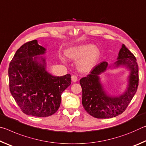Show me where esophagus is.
I'll use <instances>...</instances> for the list:
<instances>
[{"instance_id": "esophagus-1", "label": "esophagus", "mask_w": 146, "mask_h": 146, "mask_svg": "<svg viewBox=\"0 0 146 146\" xmlns=\"http://www.w3.org/2000/svg\"><path fill=\"white\" fill-rule=\"evenodd\" d=\"M71 80H72L73 82H76V81L78 80L77 76H76V75H73L72 76H71Z\"/></svg>"}]
</instances>
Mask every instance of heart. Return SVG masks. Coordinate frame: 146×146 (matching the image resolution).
Returning a JSON list of instances; mask_svg holds the SVG:
<instances>
[{
	"mask_svg": "<svg viewBox=\"0 0 146 146\" xmlns=\"http://www.w3.org/2000/svg\"><path fill=\"white\" fill-rule=\"evenodd\" d=\"M66 55L73 60H78L76 67L82 72H90L97 65L101 56L99 49L92 44H84L66 49ZM62 60H65L63 57Z\"/></svg>",
	"mask_w": 146,
	"mask_h": 146,
	"instance_id": "1",
	"label": "heart"
}]
</instances>
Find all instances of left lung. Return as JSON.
<instances>
[{
  "label": "left lung",
  "instance_id": "obj_1",
  "mask_svg": "<svg viewBox=\"0 0 146 146\" xmlns=\"http://www.w3.org/2000/svg\"><path fill=\"white\" fill-rule=\"evenodd\" d=\"M120 67L130 71L127 88L121 95L111 96L103 88L100 75L108 69ZM80 84L82 89L83 107L89 114L97 118L117 117L124 111L137 92L138 66L135 56L122 44L117 61L111 65H108L106 62H102L96 66L90 75L80 79Z\"/></svg>",
  "mask_w": 146,
  "mask_h": 146
}]
</instances>
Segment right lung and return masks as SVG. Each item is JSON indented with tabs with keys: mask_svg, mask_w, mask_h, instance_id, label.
<instances>
[{
	"mask_svg": "<svg viewBox=\"0 0 146 146\" xmlns=\"http://www.w3.org/2000/svg\"><path fill=\"white\" fill-rule=\"evenodd\" d=\"M46 49L33 40L23 44L9 64V90L25 114L46 117L60 107L61 95L70 86V74L53 76L46 70Z\"/></svg>",
	"mask_w": 146,
	"mask_h": 146,
	"instance_id": "obj_1",
	"label": "right lung"
}]
</instances>
